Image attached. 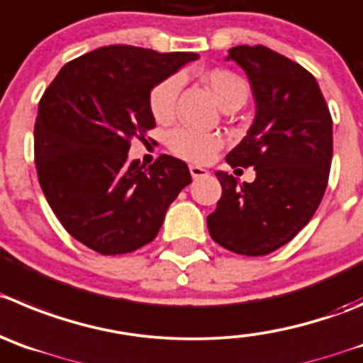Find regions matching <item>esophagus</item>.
Returning <instances> with one entry per match:
<instances>
[{"label": "esophagus", "mask_w": 363, "mask_h": 363, "mask_svg": "<svg viewBox=\"0 0 363 363\" xmlns=\"http://www.w3.org/2000/svg\"><path fill=\"white\" fill-rule=\"evenodd\" d=\"M189 174H191L193 179H201V177H206L209 172L206 170V168H202V166L191 164V166H189Z\"/></svg>", "instance_id": "esophagus-1"}]
</instances>
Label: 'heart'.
<instances>
[{"instance_id": "1", "label": "heart", "mask_w": 363, "mask_h": 363, "mask_svg": "<svg viewBox=\"0 0 363 363\" xmlns=\"http://www.w3.org/2000/svg\"><path fill=\"white\" fill-rule=\"evenodd\" d=\"M204 79L223 109L231 105H243L249 96V87L245 80L229 69H211L206 73ZM181 87V74H170L152 87L148 94V107L155 120L161 123L172 120ZM166 145L177 157L191 162H208L222 147V138L213 132H199L189 127H177L168 132Z\"/></svg>"}]
</instances>
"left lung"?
<instances>
[{"label":"left lung","mask_w":363,"mask_h":363,"mask_svg":"<svg viewBox=\"0 0 363 363\" xmlns=\"http://www.w3.org/2000/svg\"><path fill=\"white\" fill-rule=\"evenodd\" d=\"M228 60L250 80L256 118L225 161L254 166V182L216 172L222 197L208 216L211 238L243 256L289 243L324 197L333 157V121L313 74L267 46H235Z\"/></svg>","instance_id":"obj_1"}]
</instances>
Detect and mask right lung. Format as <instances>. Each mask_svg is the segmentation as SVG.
Segmentation results:
<instances>
[{"instance_id": "obj_1", "label": "right lung", "mask_w": 363, "mask_h": 363, "mask_svg": "<svg viewBox=\"0 0 363 363\" xmlns=\"http://www.w3.org/2000/svg\"><path fill=\"white\" fill-rule=\"evenodd\" d=\"M197 53H157L127 44L104 46L67 62L39 101L37 177L64 229L89 249L114 256L157 236L188 164L162 154L145 168L128 162L134 138L155 127L152 87Z\"/></svg>"}]
</instances>
